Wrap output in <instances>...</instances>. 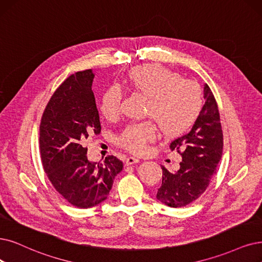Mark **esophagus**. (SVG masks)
Wrapping results in <instances>:
<instances>
[{"label":"esophagus","mask_w":262,"mask_h":262,"mask_svg":"<svg viewBox=\"0 0 262 262\" xmlns=\"http://www.w3.org/2000/svg\"><path fill=\"white\" fill-rule=\"evenodd\" d=\"M140 162V159L137 158V157H128V159L125 160V163L127 164H134Z\"/></svg>","instance_id":"obj_1"}]
</instances>
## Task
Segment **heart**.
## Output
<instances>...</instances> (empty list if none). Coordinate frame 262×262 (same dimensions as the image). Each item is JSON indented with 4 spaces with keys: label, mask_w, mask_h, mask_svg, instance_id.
Wrapping results in <instances>:
<instances>
[{
    "label": "heart",
    "mask_w": 262,
    "mask_h": 262,
    "mask_svg": "<svg viewBox=\"0 0 262 262\" xmlns=\"http://www.w3.org/2000/svg\"><path fill=\"white\" fill-rule=\"evenodd\" d=\"M131 89L148 98L146 115L159 125L165 137H176L189 129L202 106L200 86L192 80L159 64H145L132 69L128 74ZM123 93L120 87L111 86L103 91L99 111L108 120L119 117ZM157 137V129L149 121L131 123L118 137V144L132 152H143Z\"/></svg>",
    "instance_id": "obj_1"
}]
</instances>
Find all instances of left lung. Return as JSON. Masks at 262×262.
<instances>
[{"mask_svg": "<svg viewBox=\"0 0 262 262\" xmlns=\"http://www.w3.org/2000/svg\"><path fill=\"white\" fill-rule=\"evenodd\" d=\"M203 98L205 103L191 130L170 145L172 150L182 155L180 169L169 172L161 165L162 184L157 199L170 207H183L196 200L206 190L222 159L221 117L213 92L206 83Z\"/></svg>", "mask_w": 262, "mask_h": 262, "instance_id": "1", "label": "left lung"}]
</instances>
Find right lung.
I'll return each mask as SVG.
<instances>
[{
    "label": "right lung",
    "instance_id": "1",
    "mask_svg": "<svg viewBox=\"0 0 262 262\" xmlns=\"http://www.w3.org/2000/svg\"><path fill=\"white\" fill-rule=\"evenodd\" d=\"M92 70L68 77L50 98L39 127V149L45 173L68 202L89 208L106 200L123 164L114 156L103 162L88 160L83 142L99 134L101 123Z\"/></svg>",
    "mask_w": 262,
    "mask_h": 262
}]
</instances>
